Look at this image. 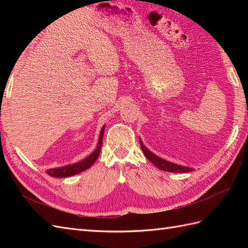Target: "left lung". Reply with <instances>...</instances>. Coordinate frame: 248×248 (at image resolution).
Segmentation results:
<instances>
[{"mask_svg":"<svg viewBox=\"0 0 248 248\" xmlns=\"http://www.w3.org/2000/svg\"><path fill=\"white\" fill-rule=\"evenodd\" d=\"M140 148H141V150H143L144 155H146L147 159H148L152 163V164H155L157 168H160V170H165V171H170V172H187V171L193 170V168L177 165V164H175V163H170V162L161 159V157L155 155V154H152L151 151L147 149L144 146V144L141 143L140 140Z\"/></svg>","mask_w":248,"mask_h":248,"instance_id":"obj_1","label":"left lung"}]
</instances>
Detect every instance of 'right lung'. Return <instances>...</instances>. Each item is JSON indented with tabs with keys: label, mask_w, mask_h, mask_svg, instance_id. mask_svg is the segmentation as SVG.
Returning <instances> with one entry per match:
<instances>
[{
	"label": "right lung",
	"mask_w": 248,
	"mask_h": 248,
	"mask_svg": "<svg viewBox=\"0 0 248 248\" xmlns=\"http://www.w3.org/2000/svg\"><path fill=\"white\" fill-rule=\"evenodd\" d=\"M103 133H104V127L102 128L101 132H100L97 148H96V150L93 152L91 155L85 157V159L80 161V162L76 163V164L67 165V166L59 167V168H52V170H46V172H48V175H50L51 177L64 178V177H69V176L77 175V173H78V172L88 170V168L91 167L94 162H96V160L98 159V156L100 155V150H101V147H102Z\"/></svg>",
	"instance_id": "add662e5"
}]
</instances>
